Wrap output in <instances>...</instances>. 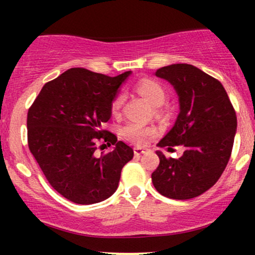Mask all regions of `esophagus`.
<instances>
[{
	"label": "esophagus",
	"mask_w": 255,
	"mask_h": 255,
	"mask_svg": "<svg viewBox=\"0 0 255 255\" xmlns=\"http://www.w3.org/2000/svg\"><path fill=\"white\" fill-rule=\"evenodd\" d=\"M145 148H141V147H134V154L135 156H141L142 153H145Z\"/></svg>",
	"instance_id": "34e87169"
}]
</instances>
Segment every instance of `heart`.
Returning <instances> with one entry per match:
<instances>
[{"label": "heart", "mask_w": 255, "mask_h": 255, "mask_svg": "<svg viewBox=\"0 0 255 255\" xmlns=\"http://www.w3.org/2000/svg\"><path fill=\"white\" fill-rule=\"evenodd\" d=\"M136 89L139 93H141L144 97L147 99L153 107H160L166 99V90L162 84L158 83L157 80L153 79H142L136 85ZM125 102L124 93H119L115 98H114L113 103H111V111L114 114H118L121 110L122 105ZM122 134L128 140L135 144H142L145 137L151 136L154 134V128L152 126H146L139 122H128L122 127Z\"/></svg>", "instance_id": "obj_1"}]
</instances>
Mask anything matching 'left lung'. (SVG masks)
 <instances>
[{
    "label": "left lung",
    "mask_w": 255,
    "mask_h": 255,
    "mask_svg": "<svg viewBox=\"0 0 255 255\" xmlns=\"http://www.w3.org/2000/svg\"><path fill=\"white\" fill-rule=\"evenodd\" d=\"M154 75L170 83L180 104L175 125L159 147L182 145V157L166 158L156 151L159 165L152 183L160 194L176 200L199 197L223 174L231 154L238 120L223 85L186 63L157 69Z\"/></svg>",
    "instance_id": "8db88e82"
}]
</instances>
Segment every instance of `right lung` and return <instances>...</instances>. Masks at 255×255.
Instances as JSON below:
<instances>
[{
  "label": "right lung",
  "mask_w": 255,
  "mask_h": 255,
  "mask_svg": "<svg viewBox=\"0 0 255 255\" xmlns=\"http://www.w3.org/2000/svg\"><path fill=\"white\" fill-rule=\"evenodd\" d=\"M131 71L118 77L71 68L43 86L27 114L28 148L55 191L80 205L110 198L133 148L104 129L111 103ZM115 144L95 154L97 142Z\"/></svg>",
  "instance_id": "1"
}]
</instances>
